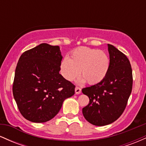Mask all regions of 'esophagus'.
<instances>
[{"label": "esophagus", "instance_id": "esophagus-1", "mask_svg": "<svg viewBox=\"0 0 146 146\" xmlns=\"http://www.w3.org/2000/svg\"><path fill=\"white\" fill-rule=\"evenodd\" d=\"M75 94H77V95L80 94V93H81V88H80V87H78V86L75 87Z\"/></svg>", "mask_w": 146, "mask_h": 146}]
</instances>
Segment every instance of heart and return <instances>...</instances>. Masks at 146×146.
<instances>
[{
    "instance_id": "b5f03b06",
    "label": "heart",
    "mask_w": 146,
    "mask_h": 146,
    "mask_svg": "<svg viewBox=\"0 0 146 146\" xmlns=\"http://www.w3.org/2000/svg\"><path fill=\"white\" fill-rule=\"evenodd\" d=\"M110 60L105 51L96 48L80 47L71 53L69 59L64 58L60 63V73L67 81L71 82L80 75V82L89 84L101 82L108 74Z\"/></svg>"
}]
</instances>
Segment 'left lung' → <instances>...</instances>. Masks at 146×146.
<instances>
[{
	"instance_id": "8db88e82",
	"label": "left lung",
	"mask_w": 146,
	"mask_h": 146,
	"mask_svg": "<svg viewBox=\"0 0 146 146\" xmlns=\"http://www.w3.org/2000/svg\"><path fill=\"white\" fill-rule=\"evenodd\" d=\"M110 68L101 82L84 88L89 98L82 108L84 117L91 124L103 126L116 121L123 113L132 88V72L126 56L108 44Z\"/></svg>"
}]
</instances>
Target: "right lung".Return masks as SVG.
I'll use <instances>...</instances> for the list:
<instances>
[{"instance_id":"1","label":"right lung","mask_w":146,"mask_h":146,"mask_svg":"<svg viewBox=\"0 0 146 146\" xmlns=\"http://www.w3.org/2000/svg\"><path fill=\"white\" fill-rule=\"evenodd\" d=\"M59 46L42 43L24 52L15 71L13 95L21 115L34 123L53 119L75 86L60 74Z\"/></svg>"}]
</instances>
